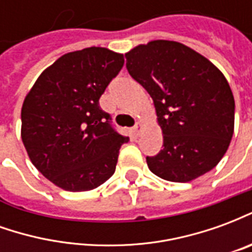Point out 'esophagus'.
Listing matches in <instances>:
<instances>
[{
	"instance_id": "1",
	"label": "esophagus",
	"mask_w": 252,
	"mask_h": 252,
	"mask_svg": "<svg viewBox=\"0 0 252 252\" xmlns=\"http://www.w3.org/2000/svg\"><path fill=\"white\" fill-rule=\"evenodd\" d=\"M140 129H142V123H136V124L133 126V132H135L136 135H139Z\"/></svg>"
}]
</instances>
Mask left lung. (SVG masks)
I'll use <instances>...</instances> for the list:
<instances>
[{"mask_svg":"<svg viewBox=\"0 0 252 252\" xmlns=\"http://www.w3.org/2000/svg\"><path fill=\"white\" fill-rule=\"evenodd\" d=\"M126 70L154 99L163 148L148 169L189 182L216 166L233 135L235 99L221 71L181 43L154 40L126 54Z\"/></svg>","mask_w":252,"mask_h":252,"instance_id":"8db88e82","label":"left lung"}]
</instances>
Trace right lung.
<instances>
[{"label":"right lung","instance_id":"right-lung-1","mask_svg":"<svg viewBox=\"0 0 252 252\" xmlns=\"http://www.w3.org/2000/svg\"><path fill=\"white\" fill-rule=\"evenodd\" d=\"M124 57L90 47L66 54L41 72L21 109V139L41 174L68 191H86L113 175L120 135L99 97Z\"/></svg>","mask_w":252,"mask_h":252}]
</instances>
